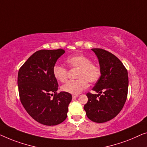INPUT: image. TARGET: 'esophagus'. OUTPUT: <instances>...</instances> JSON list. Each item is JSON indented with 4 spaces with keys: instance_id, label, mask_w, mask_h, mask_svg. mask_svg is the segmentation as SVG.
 I'll return each mask as SVG.
<instances>
[{
    "instance_id": "obj_1",
    "label": "esophagus",
    "mask_w": 147,
    "mask_h": 147,
    "mask_svg": "<svg viewBox=\"0 0 147 147\" xmlns=\"http://www.w3.org/2000/svg\"><path fill=\"white\" fill-rule=\"evenodd\" d=\"M78 96V94H73V98H77Z\"/></svg>"
}]
</instances>
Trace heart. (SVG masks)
<instances>
[{"instance_id":"1","label":"heart","mask_w":147,"mask_h":147,"mask_svg":"<svg viewBox=\"0 0 147 147\" xmlns=\"http://www.w3.org/2000/svg\"><path fill=\"white\" fill-rule=\"evenodd\" d=\"M70 69H77L76 77L78 79L68 82L62 86L63 92L72 94H78L88 87V82L95 83L101 75L100 67L96 63H91L90 59L82 54L72 55L66 60ZM53 76L58 81L67 82L68 71L63 66L56 65L53 69Z\"/></svg>"}]
</instances>
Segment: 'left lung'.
I'll use <instances>...</instances> for the list:
<instances>
[{"label": "left lung", "mask_w": 147, "mask_h": 147, "mask_svg": "<svg viewBox=\"0 0 147 147\" xmlns=\"http://www.w3.org/2000/svg\"><path fill=\"white\" fill-rule=\"evenodd\" d=\"M98 59L101 71L99 80L88 92V102L84 106L90 121L102 123L115 118L123 109L127 98L129 77L127 70L122 62L109 51L92 49Z\"/></svg>", "instance_id": "obj_1"}]
</instances>
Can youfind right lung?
<instances>
[{"mask_svg": "<svg viewBox=\"0 0 147 147\" xmlns=\"http://www.w3.org/2000/svg\"><path fill=\"white\" fill-rule=\"evenodd\" d=\"M65 53L62 49L36 51L18 73L20 102L33 119L44 125H59L67 117L72 95L65 92L57 93L59 84L53 73L56 62Z\"/></svg>", "mask_w": 147, "mask_h": 147, "instance_id": "add662e5", "label": "right lung"}]
</instances>
